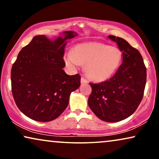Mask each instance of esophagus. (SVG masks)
Instances as JSON below:
<instances>
[{
    "label": "esophagus",
    "mask_w": 159,
    "mask_h": 159,
    "mask_svg": "<svg viewBox=\"0 0 159 159\" xmlns=\"http://www.w3.org/2000/svg\"><path fill=\"white\" fill-rule=\"evenodd\" d=\"M87 82H88V80H87L84 77H82L81 78V83H87Z\"/></svg>",
    "instance_id": "1"
}]
</instances>
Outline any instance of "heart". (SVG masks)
<instances>
[{
  "instance_id": "1",
  "label": "heart",
  "mask_w": 159,
  "mask_h": 159,
  "mask_svg": "<svg viewBox=\"0 0 159 159\" xmlns=\"http://www.w3.org/2000/svg\"><path fill=\"white\" fill-rule=\"evenodd\" d=\"M122 52L119 48L100 42L79 44L64 57L66 66L76 69L84 64V71L90 80L103 82L110 78L120 66Z\"/></svg>"
}]
</instances>
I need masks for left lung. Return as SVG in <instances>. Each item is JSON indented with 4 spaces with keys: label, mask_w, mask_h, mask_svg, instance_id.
<instances>
[{
    "label": "left lung",
    "mask_w": 159,
    "mask_h": 159,
    "mask_svg": "<svg viewBox=\"0 0 159 159\" xmlns=\"http://www.w3.org/2000/svg\"><path fill=\"white\" fill-rule=\"evenodd\" d=\"M118 45L123 61L116 74L101 83H90L88 105L100 119L117 122L133 114L142 101L146 83V67L138 50L123 38L108 36Z\"/></svg>",
    "instance_id": "8db88e82"
}]
</instances>
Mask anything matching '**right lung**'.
Listing matches in <instances>:
<instances>
[{
    "label": "right lung",
    "mask_w": 159,
    "mask_h": 159,
    "mask_svg": "<svg viewBox=\"0 0 159 159\" xmlns=\"http://www.w3.org/2000/svg\"><path fill=\"white\" fill-rule=\"evenodd\" d=\"M51 40L37 35L21 50L11 71V90L19 109L38 121L58 118L69 104L71 92L80 86V75H68L64 54L67 39L77 35L72 31Z\"/></svg>",
    "instance_id": "1"
}]
</instances>
